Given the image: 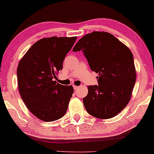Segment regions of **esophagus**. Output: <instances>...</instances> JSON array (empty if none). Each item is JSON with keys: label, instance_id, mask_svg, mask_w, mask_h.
I'll return each mask as SVG.
<instances>
[{"label": "esophagus", "instance_id": "esophagus-1", "mask_svg": "<svg viewBox=\"0 0 154 154\" xmlns=\"http://www.w3.org/2000/svg\"><path fill=\"white\" fill-rule=\"evenodd\" d=\"M79 88V86H75V85H74V86H73V88H74V90L75 91H77V89L78 88Z\"/></svg>", "mask_w": 154, "mask_h": 154}]
</instances>
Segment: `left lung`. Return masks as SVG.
<instances>
[{
  "instance_id": "obj_1",
  "label": "left lung",
  "mask_w": 154,
  "mask_h": 154,
  "mask_svg": "<svg viewBox=\"0 0 154 154\" xmlns=\"http://www.w3.org/2000/svg\"><path fill=\"white\" fill-rule=\"evenodd\" d=\"M82 50L91 70L98 73V86H89L83 99L86 111L100 119H109L125 109L136 83L131 50L106 32H93L80 38L72 51Z\"/></svg>"
}]
</instances>
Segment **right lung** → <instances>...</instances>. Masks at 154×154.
<instances>
[{
  "instance_id": "1",
  "label": "right lung",
  "mask_w": 154,
  "mask_h": 154,
  "mask_svg": "<svg viewBox=\"0 0 154 154\" xmlns=\"http://www.w3.org/2000/svg\"><path fill=\"white\" fill-rule=\"evenodd\" d=\"M76 39L77 36L41 38L18 63L20 95L29 111L42 121L59 120L67 111L72 86L57 83L54 79L62 70L64 59Z\"/></svg>"
}]
</instances>
